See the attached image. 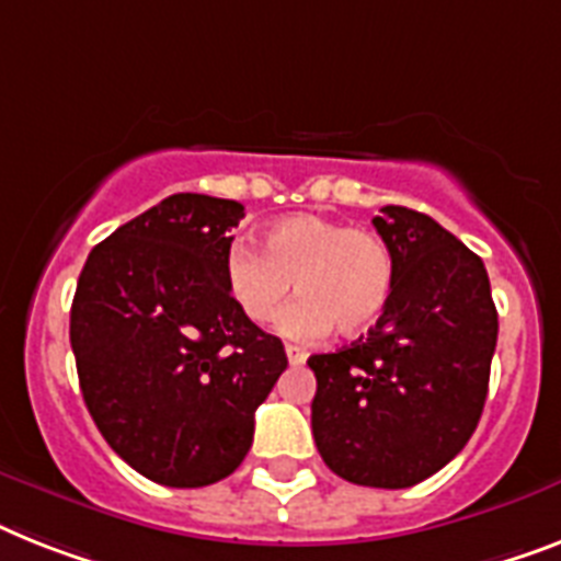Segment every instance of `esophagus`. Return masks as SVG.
I'll return each instance as SVG.
<instances>
[{
  "label": "esophagus",
  "mask_w": 561,
  "mask_h": 561,
  "mask_svg": "<svg viewBox=\"0 0 561 561\" xmlns=\"http://www.w3.org/2000/svg\"><path fill=\"white\" fill-rule=\"evenodd\" d=\"M286 358H289V364L291 367H300V364H304V360H307V353H304V350H300V346H286Z\"/></svg>",
  "instance_id": "34e87169"
}]
</instances>
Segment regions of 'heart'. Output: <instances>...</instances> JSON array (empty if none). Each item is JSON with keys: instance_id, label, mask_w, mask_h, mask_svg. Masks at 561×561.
<instances>
[{"instance_id": "obj_1", "label": "heart", "mask_w": 561, "mask_h": 561, "mask_svg": "<svg viewBox=\"0 0 561 561\" xmlns=\"http://www.w3.org/2000/svg\"><path fill=\"white\" fill-rule=\"evenodd\" d=\"M224 272L229 295L254 323H270L291 286L298 289L277 321L291 341H314L332 327L344 335L373 330L396 286L392 252L378 231L323 215L275 220L263 231V249L234 243Z\"/></svg>"}]
</instances>
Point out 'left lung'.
Instances as JSON below:
<instances>
[{"mask_svg": "<svg viewBox=\"0 0 561 561\" xmlns=\"http://www.w3.org/2000/svg\"><path fill=\"white\" fill-rule=\"evenodd\" d=\"M373 226L396 286L367 337L307 360L318 378L312 436L332 473L401 490L461 453L484 410L499 314L479 254L407 206Z\"/></svg>", "mask_w": 561, "mask_h": 561, "instance_id": "8db88e82", "label": "left lung"}]
</instances>
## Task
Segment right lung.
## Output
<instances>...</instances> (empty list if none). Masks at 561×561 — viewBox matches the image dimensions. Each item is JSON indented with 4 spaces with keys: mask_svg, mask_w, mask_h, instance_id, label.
Wrapping results in <instances>:
<instances>
[{
    "mask_svg": "<svg viewBox=\"0 0 561 561\" xmlns=\"http://www.w3.org/2000/svg\"><path fill=\"white\" fill-rule=\"evenodd\" d=\"M240 217L238 201L171 194L96 243L77 280L71 350L88 413L125 465L165 488L234 473L289 364L226 286Z\"/></svg>",
    "mask_w": 561,
    "mask_h": 561,
    "instance_id": "obj_1",
    "label": "right lung"
}]
</instances>
